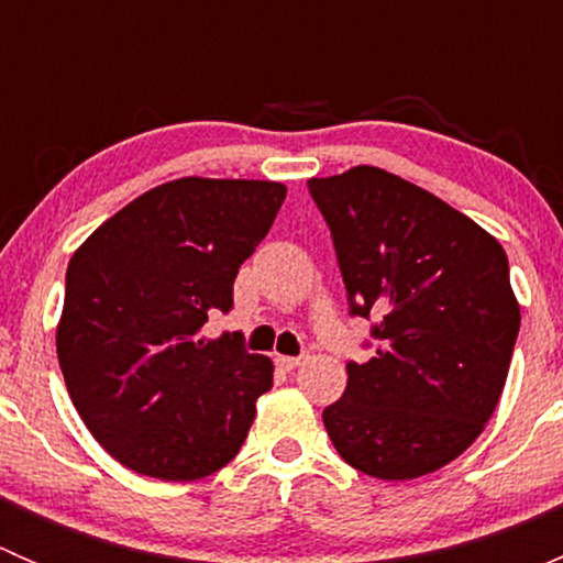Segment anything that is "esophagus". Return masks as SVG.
I'll return each instance as SVG.
<instances>
[{
	"label": "esophagus",
	"instance_id": "esophagus-1",
	"mask_svg": "<svg viewBox=\"0 0 563 563\" xmlns=\"http://www.w3.org/2000/svg\"><path fill=\"white\" fill-rule=\"evenodd\" d=\"M308 360V356H277V367H283V371H297L302 362Z\"/></svg>",
	"mask_w": 563,
	"mask_h": 563
}]
</instances>
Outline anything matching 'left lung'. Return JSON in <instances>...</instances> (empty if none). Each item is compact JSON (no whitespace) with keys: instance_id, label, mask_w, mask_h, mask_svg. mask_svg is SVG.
Segmentation results:
<instances>
[{"instance_id":"left-lung-1","label":"left lung","mask_w":563,"mask_h":563,"mask_svg":"<svg viewBox=\"0 0 563 563\" xmlns=\"http://www.w3.org/2000/svg\"><path fill=\"white\" fill-rule=\"evenodd\" d=\"M351 316L376 318V354L349 362L323 408L338 455L376 479H417L463 455L496 411L520 329L496 236L376 166L310 179Z\"/></svg>"}]
</instances>
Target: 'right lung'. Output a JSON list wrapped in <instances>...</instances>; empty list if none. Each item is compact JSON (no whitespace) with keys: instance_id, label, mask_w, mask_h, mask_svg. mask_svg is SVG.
<instances>
[{"instance_id":"add662e5","label":"right lung","mask_w":563,"mask_h":563,"mask_svg":"<svg viewBox=\"0 0 563 563\" xmlns=\"http://www.w3.org/2000/svg\"><path fill=\"white\" fill-rule=\"evenodd\" d=\"M286 185L166 181L108 218L73 253L56 354L100 446L130 471L192 482L236 457L272 387L242 334L203 338L229 313L242 261L269 234Z\"/></svg>"}]
</instances>
